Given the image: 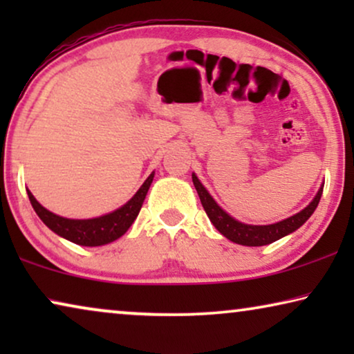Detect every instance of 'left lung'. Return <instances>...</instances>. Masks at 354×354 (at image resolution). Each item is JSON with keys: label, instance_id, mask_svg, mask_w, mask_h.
I'll list each match as a JSON object with an SVG mask.
<instances>
[{"label": "left lung", "instance_id": "obj_1", "mask_svg": "<svg viewBox=\"0 0 354 354\" xmlns=\"http://www.w3.org/2000/svg\"><path fill=\"white\" fill-rule=\"evenodd\" d=\"M193 185H195L198 196H200L201 205L205 207L207 217L212 222V225L216 227L217 230L221 232L225 239H229L230 241L239 245H245V246H263V245H269L272 241L282 239V236L292 234L301 227L304 222H306L311 214L316 209L319 205V200H321L322 195V187L321 190L317 192V195L314 200L309 203V205L304 207L303 211H299L298 214H295L288 219L280 221L277 224H270V225H248V224H241V222L235 221L234 217H230L227 212L219 207V205L212 200V196L207 193L205 187L201 185V182L198 180V177L193 174Z\"/></svg>", "mask_w": 354, "mask_h": 354}]
</instances>
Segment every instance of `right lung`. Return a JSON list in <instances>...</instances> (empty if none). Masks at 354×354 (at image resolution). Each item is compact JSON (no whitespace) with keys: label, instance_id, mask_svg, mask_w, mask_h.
<instances>
[{"label":"right lung","instance_id":"obj_1","mask_svg":"<svg viewBox=\"0 0 354 354\" xmlns=\"http://www.w3.org/2000/svg\"><path fill=\"white\" fill-rule=\"evenodd\" d=\"M153 177L154 174H151V176L145 180V183L140 187V190L135 193L132 200L125 203L122 207H119V209L109 212V214L106 216L95 217V219H66V217L56 216L53 214L51 211L45 209L28 190L27 195L38 217H40V219L45 222V225L50 227L55 234L72 241V243L82 246H101L118 240L119 236H122L125 232L129 230V227L133 224L140 209H142L145 196H147V193L149 190Z\"/></svg>","mask_w":354,"mask_h":354}]
</instances>
